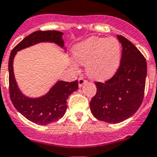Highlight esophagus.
I'll use <instances>...</instances> for the list:
<instances>
[{
	"label": "esophagus",
	"mask_w": 157,
	"mask_h": 157,
	"mask_svg": "<svg viewBox=\"0 0 157 157\" xmlns=\"http://www.w3.org/2000/svg\"><path fill=\"white\" fill-rule=\"evenodd\" d=\"M85 83H87V80H84L83 77H80V78L78 79V85L80 88V87H82Z\"/></svg>",
	"instance_id": "esophagus-1"
}]
</instances>
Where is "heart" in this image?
Instances as JSON below:
<instances>
[{
  "label": "heart",
  "mask_w": 157,
  "mask_h": 157,
  "mask_svg": "<svg viewBox=\"0 0 157 157\" xmlns=\"http://www.w3.org/2000/svg\"><path fill=\"white\" fill-rule=\"evenodd\" d=\"M122 50L114 38L91 37L77 45L73 56L78 63L85 65L88 77L102 80L111 77L120 65ZM76 68V63L73 62Z\"/></svg>",
  "instance_id": "b5f03b06"
}]
</instances>
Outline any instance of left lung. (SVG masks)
<instances>
[{"instance_id": "left-lung-1", "label": "left lung", "mask_w": 157, "mask_h": 157, "mask_svg": "<svg viewBox=\"0 0 157 157\" xmlns=\"http://www.w3.org/2000/svg\"><path fill=\"white\" fill-rule=\"evenodd\" d=\"M122 46L118 70L107 81L95 82L97 92L90 102L95 118L109 123H118L131 117L144 99L147 62L130 41L117 35Z\"/></svg>"}]
</instances>
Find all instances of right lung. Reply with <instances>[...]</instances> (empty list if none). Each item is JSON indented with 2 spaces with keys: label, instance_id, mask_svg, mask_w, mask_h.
I'll use <instances>...</instances> for the list:
<instances>
[{
  "label": "right lung",
  "instance_id": "right-lung-1",
  "mask_svg": "<svg viewBox=\"0 0 157 157\" xmlns=\"http://www.w3.org/2000/svg\"><path fill=\"white\" fill-rule=\"evenodd\" d=\"M63 33L58 31H37L24 38L13 49L9 61V94L15 108L27 119L39 125H47L63 117L67 109V99L78 89V81L58 80L47 93L39 98L27 97L20 92L13 73V59L17 51L39 43H54L64 46Z\"/></svg>",
  "mask_w": 157,
  "mask_h": 157
}]
</instances>
